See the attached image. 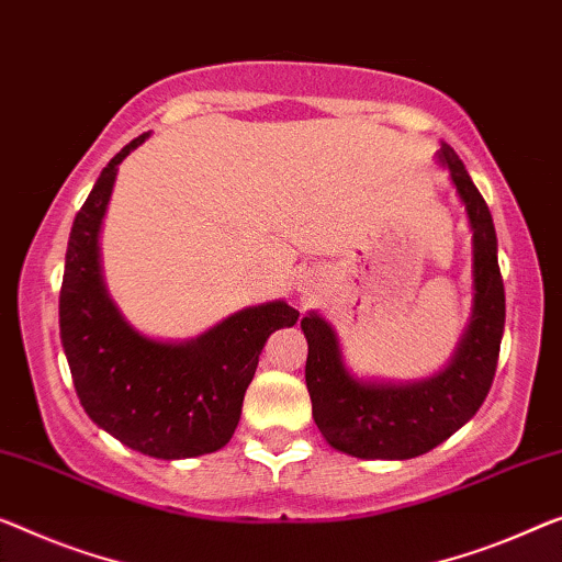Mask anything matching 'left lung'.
Returning a JSON list of instances; mask_svg holds the SVG:
<instances>
[{"label":"left lung","instance_id":"1","mask_svg":"<svg viewBox=\"0 0 562 562\" xmlns=\"http://www.w3.org/2000/svg\"><path fill=\"white\" fill-rule=\"evenodd\" d=\"M474 245L472 321L451 363L418 383L358 381L342 366L330 323L317 313L300 321L307 338L305 383L317 429L333 449L358 459H412L439 447L480 412L497 371L505 333V284L497 265V234L487 201L469 179L454 148L441 144Z\"/></svg>","mask_w":562,"mask_h":562}]
</instances>
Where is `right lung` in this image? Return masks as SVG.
I'll use <instances>...</instances> for the list:
<instances>
[{"instance_id": "obj_1", "label": "right lung", "mask_w": 562, "mask_h": 562, "mask_svg": "<svg viewBox=\"0 0 562 562\" xmlns=\"http://www.w3.org/2000/svg\"><path fill=\"white\" fill-rule=\"evenodd\" d=\"M148 138H133L100 171L75 214L60 288V338L86 414L125 447L156 459L222 449L239 424L245 391L267 338L300 313L282 300L234 313L187 342L131 328L100 272V224L119 164Z\"/></svg>"}]
</instances>
